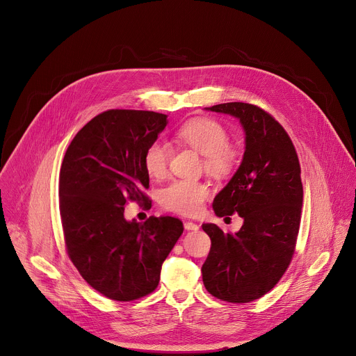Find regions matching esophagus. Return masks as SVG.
Masks as SVG:
<instances>
[{
    "label": "esophagus",
    "mask_w": 356,
    "mask_h": 356,
    "mask_svg": "<svg viewBox=\"0 0 356 356\" xmlns=\"http://www.w3.org/2000/svg\"><path fill=\"white\" fill-rule=\"evenodd\" d=\"M184 227H185L186 231H198V229H200V225H198V224L191 222V221H186V222L184 224Z\"/></svg>",
    "instance_id": "34e87169"
}]
</instances>
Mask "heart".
<instances>
[{"instance_id":"heart-1","label":"heart","mask_w":356,"mask_h":356,"mask_svg":"<svg viewBox=\"0 0 356 356\" xmlns=\"http://www.w3.org/2000/svg\"><path fill=\"white\" fill-rule=\"evenodd\" d=\"M178 140L193 147L204 155V168L213 178H227L238 167L241 154L229 145L225 127L212 118H193L182 124L177 131ZM171 148L163 141L151 143L144 154V167L149 177L161 179L168 171ZM209 189L205 184L188 179L171 182L161 191L162 207L181 213L195 215L202 209Z\"/></svg>"}]
</instances>
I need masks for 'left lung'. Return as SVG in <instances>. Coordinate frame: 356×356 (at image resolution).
I'll return each instance as SVG.
<instances>
[{"label": "left lung", "instance_id": "8db88e82", "mask_svg": "<svg viewBox=\"0 0 356 356\" xmlns=\"http://www.w3.org/2000/svg\"><path fill=\"white\" fill-rule=\"evenodd\" d=\"M205 109L239 120L245 152L212 204L216 216L236 212L243 225L232 235L202 224L211 238L202 281L215 298L245 304L269 292L291 264L304 200L299 159L286 131L262 108L227 102Z\"/></svg>", "mask_w": 356, "mask_h": 356}]
</instances>
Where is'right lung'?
<instances>
[{"label": "right lung", "instance_id": "1", "mask_svg": "<svg viewBox=\"0 0 356 356\" xmlns=\"http://www.w3.org/2000/svg\"><path fill=\"white\" fill-rule=\"evenodd\" d=\"M167 124L165 114L109 109L78 131L63 159L67 252L81 277L109 299L127 302L151 293L184 231L174 216H149L143 224L124 218L128 200L151 205L144 154Z\"/></svg>", "mask_w": 356, "mask_h": 356}]
</instances>
